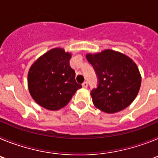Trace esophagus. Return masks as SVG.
Instances as JSON below:
<instances>
[{
	"instance_id": "esophagus-1",
	"label": "esophagus",
	"mask_w": 158,
	"mask_h": 158,
	"mask_svg": "<svg viewBox=\"0 0 158 158\" xmlns=\"http://www.w3.org/2000/svg\"><path fill=\"white\" fill-rule=\"evenodd\" d=\"M82 87L87 88L88 87V82L87 81H84L83 83H82Z\"/></svg>"
}]
</instances>
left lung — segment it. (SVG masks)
Returning <instances> with one entry per match:
<instances>
[{
  "label": "left lung",
  "mask_w": 158,
  "mask_h": 158,
  "mask_svg": "<svg viewBox=\"0 0 158 158\" xmlns=\"http://www.w3.org/2000/svg\"><path fill=\"white\" fill-rule=\"evenodd\" d=\"M93 65L98 84L91 90L94 105L107 113L122 111L134 101L141 85L136 64L127 56L106 50L86 55Z\"/></svg>",
  "instance_id": "left-lung-1"
}]
</instances>
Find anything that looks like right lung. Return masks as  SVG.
I'll return each instance as SVG.
<instances>
[{
  "label": "right lung",
  "mask_w": 158,
  "mask_h": 158,
  "mask_svg": "<svg viewBox=\"0 0 158 158\" xmlns=\"http://www.w3.org/2000/svg\"><path fill=\"white\" fill-rule=\"evenodd\" d=\"M70 58V54L62 49H52L31 67L28 89L38 104L48 110H58L82 87L75 80V71L69 65Z\"/></svg>",
  "instance_id": "right-lung-1"
}]
</instances>
